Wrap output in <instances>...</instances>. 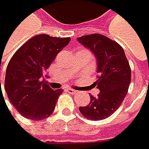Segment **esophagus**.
Listing matches in <instances>:
<instances>
[{
    "instance_id": "esophagus-1",
    "label": "esophagus",
    "mask_w": 149,
    "mask_h": 149,
    "mask_svg": "<svg viewBox=\"0 0 149 149\" xmlns=\"http://www.w3.org/2000/svg\"><path fill=\"white\" fill-rule=\"evenodd\" d=\"M66 90H67L69 93H70V94H75V93L77 92L76 90H74V89H72V88H67Z\"/></svg>"
}]
</instances>
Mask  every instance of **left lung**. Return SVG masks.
Instances as JSON below:
<instances>
[{
    "mask_svg": "<svg viewBox=\"0 0 149 149\" xmlns=\"http://www.w3.org/2000/svg\"><path fill=\"white\" fill-rule=\"evenodd\" d=\"M89 49L96 60L98 79L94 83L100 90L97 96L90 95L88 105L79 107L81 114L91 121L111 116L122 104L130 83V68L123 47L100 34L77 38Z\"/></svg>",
    "mask_w": 149,
    "mask_h": 149,
    "instance_id": "8db88e82",
    "label": "left lung"
}]
</instances>
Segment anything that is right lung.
Masks as SVG:
<instances>
[{
  "label": "right lung",
  "mask_w": 149,
  "mask_h": 149,
  "mask_svg": "<svg viewBox=\"0 0 149 149\" xmlns=\"http://www.w3.org/2000/svg\"><path fill=\"white\" fill-rule=\"evenodd\" d=\"M70 41V37L38 35L30 38L11 57L6 70L4 89L22 116L41 121L54 113L63 90L51 88L45 76L58 53Z\"/></svg>",
  "instance_id": "add662e5"
}]
</instances>
